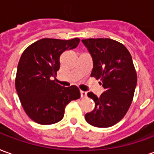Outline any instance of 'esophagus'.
<instances>
[{"label":"esophagus","instance_id":"34e87169","mask_svg":"<svg viewBox=\"0 0 154 154\" xmlns=\"http://www.w3.org/2000/svg\"><path fill=\"white\" fill-rule=\"evenodd\" d=\"M80 93H81V97H82V98H83V97H86L87 96V91H81Z\"/></svg>","mask_w":154,"mask_h":154}]
</instances>
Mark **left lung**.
<instances>
[{
    "mask_svg": "<svg viewBox=\"0 0 154 154\" xmlns=\"http://www.w3.org/2000/svg\"><path fill=\"white\" fill-rule=\"evenodd\" d=\"M93 59L91 76L99 79L105 91L95 101V109L85 119L91 125L107 128L123 119L132 103L137 84V74L132 57L124 44L110 38L82 39Z\"/></svg>",
    "mask_w": 154,
    "mask_h": 154,
    "instance_id": "8db88e82",
    "label": "left lung"
}]
</instances>
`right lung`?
I'll return each mask as SVG.
<instances>
[{"mask_svg": "<svg viewBox=\"0 0 154 154\" xmlns=\"http://www.w3.org/2000/svg\"><path fill=\"white\" fill-rule=\"evenodd\" d=\"M79 42L78 38H44L23 52L17 67L15 88L25 113L35 122L52 125L60 121L67 104L80 98L77 87H62L52 80L59 70L61 54L75 48Z\"/></svg>", "mask_w": 154, "mask_h": 154, "instance_id": "obj_1", "label": "right lung"}]
</instances>
